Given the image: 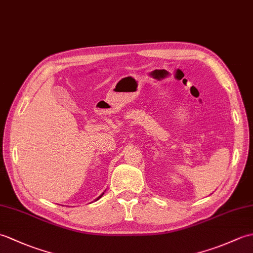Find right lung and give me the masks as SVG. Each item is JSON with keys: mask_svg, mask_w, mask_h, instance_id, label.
Listing matches in <instances>:
<instances>
[{"mask_svg": "<svg viewBox=\"0 0 253 253\" xmlns=\"http://www.w3.org/2000/svg\"><path fill=\"white\" fill-rule=\"evenodd\" d=\"M102 196H103V193H102V195H101V196H99V197H98V199H96V200H99V199H100V198H101Z\"/></svg>", "mask_w": 253, "mask_h": 253, "instance_id": "right-lung-1", "label": "right lung"}]
</instances>
